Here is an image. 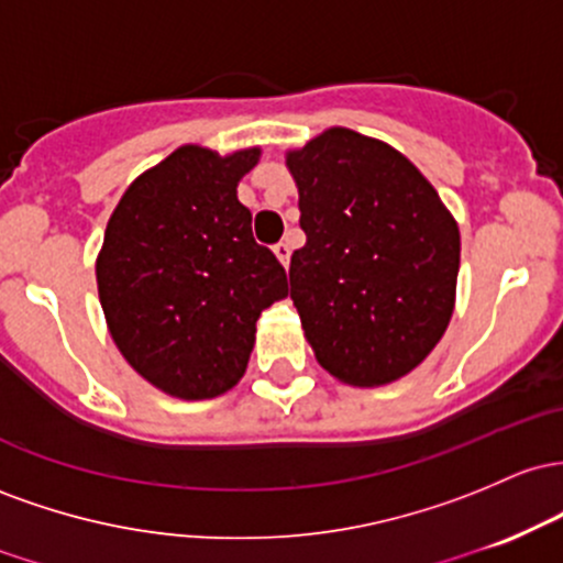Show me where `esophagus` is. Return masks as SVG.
Wrapping results in <instances>:
<instances>
[{"label":"esophagus","mask_w":563,"mask_h":563,"mask_svg":"<svg viewBox=\"0 0 563 563\" xmlns=\"http://www.w3.org/2000/svg\"><path fill=\"white\" fill-rule=\"evenodd\" d=\"M274 252H276V257H279V261H282L284 268H287V265H289V255H292V244H289L287 239H284V242L276 244Z\"/></svg>","instance_id":"1"}]
</instances>
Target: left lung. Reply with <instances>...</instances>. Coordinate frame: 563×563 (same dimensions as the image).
<instances>
[{
    "label": "left lung",
    "mask_w": 563,
    "mask_h": 563,
    "mask_svg": "<svg viewBox=\"0 0 563 563\" xmlns=\"http://www.w3.org/2000/svg\"><path fill=\"white\" fill-rule=\"evenodd\" d=\"M306 244L289 298L330 375L385 385L439 343L454 308L460 231L407 156L334 128L287 156Z\"/></svg>",
    "instance_id": "obj_1"
}]
</instances>
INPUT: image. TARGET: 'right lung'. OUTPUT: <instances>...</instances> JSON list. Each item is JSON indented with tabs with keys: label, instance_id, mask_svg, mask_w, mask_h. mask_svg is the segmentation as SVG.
Returning <instances> with one entry per match:
<instances>
[{
	"label": "right lung",
	"instance_id": "add662e5",
	"mask_svg": "<svg viewBox=\"0 0 563 563\" xmlns=\"http://www.w3.org/2000/svg\"><path fill=\"white\" fill-rule=\"evenodd\" d=\"M257 154L183 145L132 183L106 229L95 274L113 343L178 399L233 388L255 321L287 298V271L255 242L252 212L236 199Z\"/></svg>",
	"mask_w": 563,
	"mask_h": 563
}]
</instances>
